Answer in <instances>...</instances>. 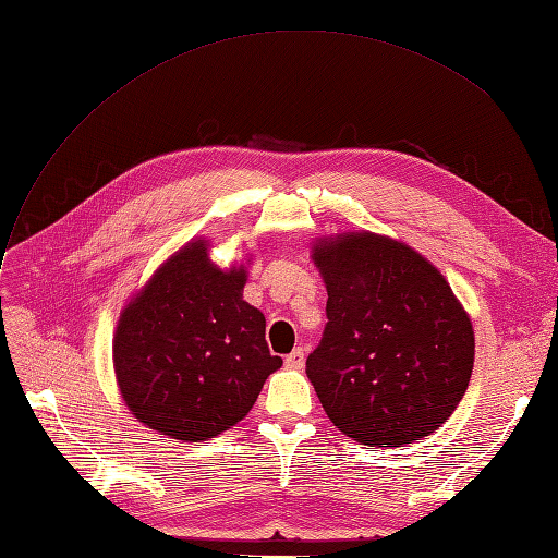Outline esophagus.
I'll use <instances>...</instances> for the list:
<instances>
[{
    "label": "esophagus",
    "mask_w": 558,
    "mask_h": 558,
    "mask_svg": "<svg viewBox=\"0 0 558 558\" xmlns=\"http://www.w3.org/2000/svg\"><path fill=\"white\" fill-rule=\"evenodd\" d=\"M286 367H291V369H302L304 367V349H298L291 353V355H286Z\"/></svg>",
    "instance_id": "34e87169"
}]
</instances>
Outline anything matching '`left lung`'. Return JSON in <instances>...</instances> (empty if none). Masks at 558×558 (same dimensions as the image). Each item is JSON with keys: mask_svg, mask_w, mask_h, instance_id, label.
Listing matches in <instances>:
<instances>
[{"mask_svg": "<svg viewBox=\"0 0 558 558\" xmlns=\"http://www.w3.org/2000/svg\"><path fill=\"white\" fill-rule=\"evenodd\" d=\"M312 260L328 325L306 376L332 425L362 446L434 434L462 401L475 357L469 312L407 242L353 230L318 238Z\"/></svg>", "mask_w": 558, "mask_h": 558, "instance_id": "1", "label": "left lung"}]
</instances>
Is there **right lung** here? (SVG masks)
I'll return each instance as SVG.
<instances>
[{"instance_id":"right-lung-1","label":"right lung","mask_w":558,"mask_h":558,"mask_svg":"<svg viewBox=\"0 0 558 558\" xmlns=\"http://www.w3.org/2000/svg\"><path fill=\"white\" fill-rule=\"evenodd\" d=\"M209 240L168 256L131 295L112 337V367L126 409L168 438L201 444L252 411L281 367L265 341V316L242 298L244 258L221 270Z\"/></svg>"}]
</instances>
